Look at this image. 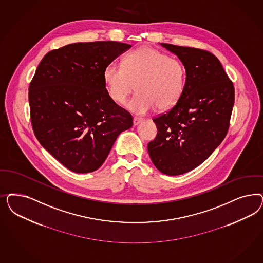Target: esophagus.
Returning a JSON list of instances; mask_svg holds the SVG:
<instances>
[{
	"mask_svg": "<svg viewBox=\"0 0 263 263\" xmlns=\"http://www.w3.org/2000/svg\"><path fill=\"white\" fill-rule=\"evenodd\" d=\"M133 122H134V126H137L138 124H140V123L142 122V119L135 117V118H134V121H133Z\"/></svg>",
	"mask_w": 263,
	"mask_h": 263,
	"instance_id": "1",
	"label": "esophagus"
}]
</instances>
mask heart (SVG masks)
Wrapping results in <instances>:
<instances>
[{"mask_svg": "<svg viewBox=\"0 0 263 263\" xmlns=\"http://www.w3.org/2000/svg\"><path fill=\"white\" fill-rule=\"evenodd\" d=\"M103 76L108 96L118 104L125 103L136 88L137 93L127 107L136 115H144L156 106L159 110L170 109L186 85L184 64L148 46L128 53L123 66L110 63Z\"/></svg>", "mask_w": 263, "mask_h": 263, "instance_id": "heart-1", "label": "heart"}]
</instances>
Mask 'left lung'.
<instances>
[{"label":"left lung","mask_w":263,"mask_h":263,"mask_svg":"<svg viewBox=\"0 0 263 263\" xmlns=\"http://www.w3.org/2000/svg\"><path fill=\"white\" fill-rule=\"evenodd\" d=\"M186 68L179 102L153 119L158 134L148 143L154 165L163 174H184L201 164L227 136L234 87L219 59L208 51L161 43Z\"/></svg>","instance_id":"1"}]
</instances>
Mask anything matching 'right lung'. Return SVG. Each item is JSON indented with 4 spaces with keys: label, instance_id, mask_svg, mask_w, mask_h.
<instances>
[{
    "label": "right lung",
    "instance_id": "obj_1",
    "mask_svg": "<svg viewBox=\"0 0 263 263\" xmlns=\"http://www.w3.org/2000/svg\"><path fill=\"white\" fill-rule=\"evenodd\" d=\"M132 45L117 42L68 44L48 52L29 87L34 136L77 173L93 172L107 158L132 115L110 99L104 69Z\"/></svg>",
    "mask_w": 263,
    "mask_h": 263
}]
</instances>
